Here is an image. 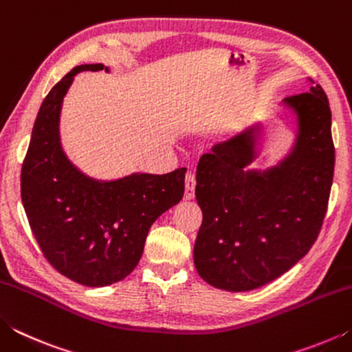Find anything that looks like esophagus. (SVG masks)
I'll return each mask as SVG.
<instances>
[{
  "mask_svg": "<svg viewBox=\"0 0 352 352\" xmlns=\"http://www.w3.org/2000/svg\"><path fill=\"white\" fill-rule=\"evenodd\" d=\"M195 194V175L192 172H188L184 178V199L192 200Z\"/></svg>",
  "mask_w": 352,
  "mask_h": 352,
  "instance_id": "obj_1",
  "label": "esophagus"
}]
</instances>
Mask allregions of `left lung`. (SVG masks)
<instances>
[{
	"instance_id": "1",
	"label": "left lung",
	"mask_w": 352,
	"mask_h": 352,
	"mask_svg": "<svg viewBox=\"0 0 352 352\" xmlns=\"http://www.w3.org/2000/svg\"><path fill=\"white\" fill-rule=\"evenodd\" d=\"M311 90L283 100L295 119L289 152L254 169L264 130L253 124L200 158L195 199L204 212L194 264L205 283L247 292L290 270L317 241L329 201L336 151L329 100Z\"/></svg>"
}]
</instances>
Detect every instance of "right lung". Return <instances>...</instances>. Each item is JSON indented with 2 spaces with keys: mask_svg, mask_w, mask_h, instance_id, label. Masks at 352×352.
Wrapping results in <instances>:
<instances>
[{
  "mask_svg": "<svg viewBox=\"0 0 352 352\" xmlns=\"http://www.w3.org/2000/svg\"><path fill=\"white\" fill-rule=\"evenodd\" d=\"M109 73L80 65L47 93L21 168V201L47 262L73 281L105 287L135 270L152 223L184 194L186 168L163 175L135 172L96 180L71 163L60 141V113L74 76Z\"/></svg>",
  "mask_w": 352,
  "mask_h": 352,
  "instance_id": "right-lung-1",
  "label": "right lung"
}]
</instances>
